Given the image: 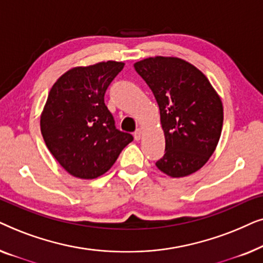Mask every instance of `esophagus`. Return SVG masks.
<instances>
[{
	"label": "esophagus",
	"instance_id": "34e87169",
	"mask_svg": "<svg viewBox=\"0 0 263 263\" xmlns=\"http://www.w3.org/2000/svg\"><path fill=\"white\" fill-rule=\"evenodd\" d=\"M141 136H142V130H141V129H140V128L136 129L135 133H134V138H135L136 141H139V140L141 139Z\"/></svg>",
	"mask_w": 263,
	"mask_h": 263
}]
</instances>
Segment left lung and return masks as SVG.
Here are the masks:
<instances>
[{
	"label": "left lung",
	"instance_id": "obj_1",
	"mask_svg": "<svg viewBox=\"0 0 263 263\" xmlns=\"http://www.w3.org/2000/svg\"><path fill=\"white\" fill-rule=\"evenodd\" d=\"M134 68L159 105L165 154L157 167L174 178L200 170L220 139V97L202 71L177 57H149Z\"/></svg>",
	"mask_w": 263,
	"mask_h": 263
}]
</instances>
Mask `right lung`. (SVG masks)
I'll return each instance as SVG.
<instances>
[{
    "instance_id": "1",
    "label": "right lung",
    "mask_w": 263,
    "mask_h": 263,
    "mask_svg": "<svg viewBox=\"0 0 263 263\" xmlns=\"http://www.w3.org/2000/svg\"><path fill=\"white\" fill-rule=\"evenodd\" d=\"M123 62L107 61L64 73L50 89L41 132L55 159L71 176L93 179L105 174L133 135L115 127L104 103Z\"/></svg>"
}]
</instances>
